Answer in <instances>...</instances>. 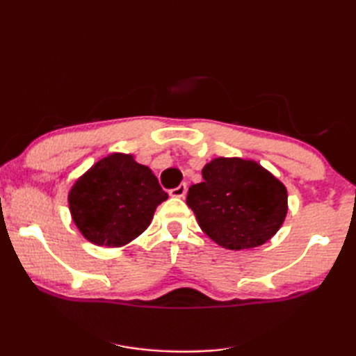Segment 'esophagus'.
<instances>
[{"mask_svg": "<svg viewBox=\"0 0 356 356\" xmlns=\"http://www.w3.org/2000/svg\"><path fill=\"white\" fill-rule=\"evenodd\" d=\"M186 191L188 188L185 184H180L177 188H172V190H170V195L171 197H177V199H182L186 195Z\"/></svg>", "mask_w": 356, "mask_h": 356, "instance_id": "esophagus-1", "label": "esophagus"}]
</instances>
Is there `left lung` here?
Wrapping results in <instances>:
<instances>
[{
  "label": "left lung",
  "mask_w": 356,
  "mask_h": 356,
  "mask_svg": "<svg viewBox=\"0 0 356 356\" xmlns=\"http://www.w3.org/2000/svg\"><path fill=\"white\" fill-rule=\"evenodd\" d=\"M191 185L186 203L200 229L232 251L261 246L275 236L287 214V190L266 168L241 157H216Z\"/></svg>",
  "instance_id": "8db88e82"
}]
</instances>
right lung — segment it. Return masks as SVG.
Here are the masks:
<instances>
[{"label":"right lung","instance_id":"add662e5","mask_svg":"<svg viewBox=\"0 0 356 356\" xmlns=\"http://www.w3.org/2000/svg\"><path fill=\"white\" fill-rule=\"evenodd\" d=\"M168 199L148 166L111 153L76 179L69 191L72 220L90 243L122 248L145 231Z\"/></svg>","mask_w":356,"mask_h":356}]
</instances>
